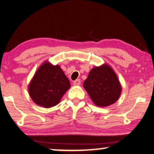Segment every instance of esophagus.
<instances>
[{
	"instance_id": "1",
	"label": "esophagus",
	"mask_w": 154,
	"mask_h": 154,
	"mask_svg": "<svg viewBox=\"0 0 154 154\" xmlns=\"http://www.w3.org/2000/svg\"><path fill=\"white\" fill-rule=\"evenodd\" d=\"M73 83L74 86H79L81 84V80L80 79H76V80L73 81Z\"/></svg>"
}]
</instances>
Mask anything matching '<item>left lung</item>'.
Wrapping results in <instances>:
<instances>
[{
	"label": "left lung",
	"mask_w": 154,
	"mask_h": 154,
	"mask_svg": "<svg viewBox=\"0 0 154 154\" xmlns=\"http://www.w3.org/2000/svg\"><path fill=\"white\" fill-rule=\"evenodd\" d=\"M83 87L94 103L103 107L115 103L121 92L119 79L108 65L93 68L83 82Z\"/></svg>",
	"instance_id": "obj_1"
}]
</instances>
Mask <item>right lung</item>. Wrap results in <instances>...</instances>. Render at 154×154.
Wrapping results in <instances>:
<instances>
[{
	"label": "right lung",
	"instance_id": "obj_1",
	"mask_svg": "<svg viewBox=\"0 0 154 154\" xmlns=\"http://www.w3.org/2000/svg\"><path fill=\"white\" fill-rule=\"evenodd\" d=\"M68 78L59 66L45 63L32 79L28 91L35 103L45 108L56 106L70 88Z\"/></svg>",
	"mask_w": 154,
	"mask_h": 154
}]
</instances>
